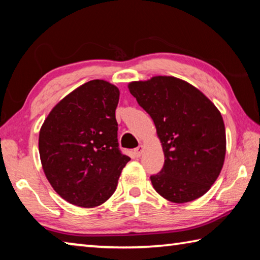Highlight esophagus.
Wrapping results in <instances>:
<instances>
[{"label": "esophagus", "mask_w": 260, "mask_h": 260, "mask_svg": "<svg viewBox=\"0 0 260 260\" xmlns=\"http://www.w3.org/2000/svg\"><path fill=\"white\" fill-rule=\"evenodd\" d=\"M143 146H139L138 148L136 149H134V155L136 156V157H140L141 155H142V152H143Z\"/></svg>", "instance_id": "34e87169"}]
</instances>
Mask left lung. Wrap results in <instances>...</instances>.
<instances>
[{"instance_id": "1", "label": "left lung", "mask_w": 260, "mask_h": 260, "mask_svg": "<svg viewBox=\"0 0 260 260\" xmlns=\"http://www.w3.org/2000/svg\"><path fill=\"white\" fill-rule=\"evenodd\" d=\"M128 89L152 118L164 151V166L150 177L155 190L174 203L203 196L225 160L221 113L197 88L174 77L134 81Z\"/></svg>"}]
</instances>
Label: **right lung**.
<instances>
[{
  "label": "right lung",
  "instance_id": "right-lung-1",
  "mask_svg": "<svg viewBox=\"0 0 260 260\" xmlns=\"http://www.w3.org/2000/svg\"><path fill=\"white\" fill-rule=\"evenodd\" d=\"M119 89L91 80L70 93L48 114L39 135L42 169L69 203L95 208L112 196L131 160L118 143Z\"/></svg>",
  "mask_w": 260,
  "mask_h": 260
}]
</instances>
